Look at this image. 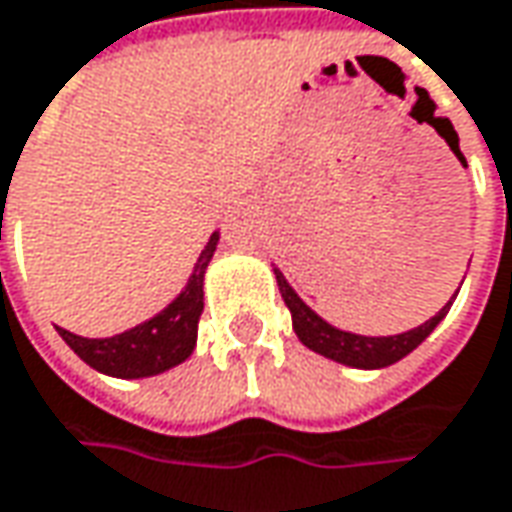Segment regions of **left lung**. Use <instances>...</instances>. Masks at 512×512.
<instances>
[{
  "label": "left lung",
  "instance_id": "left-lung-1",
  "mask_svg": "<svg viewBox=\"0 0 512 512\" xmlns=\"http://www.w3.org/2000/svg\"><path fill=\"white\" fill-rule=\"evenodd\" d=\"M450 133L456 139V130H450ZM456 145H459V139H456ZM273 273H276V282H279V290H282V299H285L287 310L293 316V330H296L299 342L310 347L313 353H319V356H327V359L347 364V367H362V370H379V367L396 364L407 353H413L436 330V325L447 316V310H450L453 299H456L453 296L433 319H427L424 325L413 327L407 333H399V336H359V333H347V330L327 325L319 313H313L296 296V290L287 285V279L282 276L279 267H273Z\"/></svg>",
  "mask_w": 512,
  "mask_h": 512
}]
</instances>
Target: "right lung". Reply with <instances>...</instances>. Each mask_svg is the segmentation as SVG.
Instances as JSON below:
<instances>
[{
    "instance_id": "add662e5",
    "label": "right lung",
    "mask_w": 512,
    "mask_h": 512,
    "mask_svg": "<svg viewBox=\"0 0 512 512\" xmlns=\"http://www.w3.org/2000/svg\"><path fill=\"white\" fill-rule=\"evenodd\" d=\"M216 245L219 233L210 236L202 256L196 259L185 290L148 322L110 339H85L65 327H59V336L82 362L116 379H145L182 364L196 347L199 316L205 310V270Z\"/></svg>"
}]
</instances>
